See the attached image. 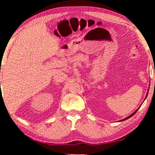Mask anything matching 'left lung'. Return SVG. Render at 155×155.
I'll return each mask as SVG.
<instances>
[{
    "label": "left lung",
    "mask_w": 155,
    "mask_h": 155,
    "mask_svg": "<svg viewBox=\"0 0 155 155\" xmlns=\"http://www.w3.org/2000/svg\"><path fill=\"white\" fill-rule=\"evenodd\" d=\"M149 90H148V91H147V96H146L145 98H144V100H145V99H146V98L147 97V95H148V93H149ZM139 108H140V107H139ZM139 108H138V109H137V110H135V111H134V113H133V114H131L130 115V116H128V117H127V118H124V119H123V120H121L120 121H123V120H127V119H128V118H130L131 117H133V115H134V114H135V113H137V110L139 109Z\"/></svg>",
    "instance_id": "8db88e82"
}]
</instances>
